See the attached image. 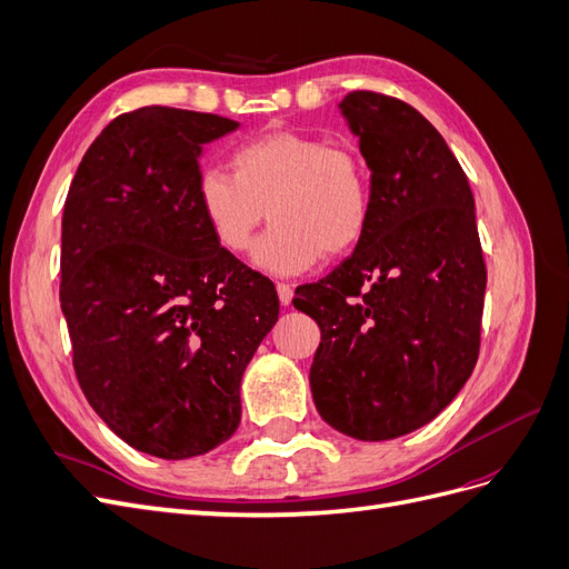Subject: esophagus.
<instances>
[{"label": "esophagus", "mask_w": 569, "mask_h": 569, "mask_svg": "<svg viewBox=\"0 0 569 569\" xmlns=\"http://www.w3.org/2000/svg\"><path fill=\"white\" fill-rule=\"evenodd\" d=\"M278 297H280V303H282V306H289L291 299H295V289H291V284L278 282Z\"/></svg>", "instance_id": "34e87169"}]
</instances>
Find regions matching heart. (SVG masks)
<instances>
[{"label": "heart", "instance_id": "heart-1", "mask_svg": "<svg viewBox=\"0 0 569 569\" xmlns=\"http://www.w3.org/2000/svg\"><path fill=\"white\" fill-rule=\"evenodd\" d=\"M197 203L216 244L232 256L253 247L270 216L272 230L258 242L253 263L291 278L311 270L322 253L343 256L360 244L372 216V184L353 147L282 130L239 147L232 176L201 170Z\"/></svg>", "mask_w": 569, "mask_h": 569}]
</instances>
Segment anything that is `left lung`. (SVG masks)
<instances>
[{"instance_id": "8db88e82", "label": "left lung", "mask_w": 569, "mask_h": 569, "mask_svg": "<svg viewBox=\"0 0 569 569\" xmlns=\"http://www.w3.org/2000/svg\"><path fill=\"white\" fill-rule=\"evenodd\" d=\"M339 111L370 168V226L295 306L322 335L311 366L320 418L387 441L432 422L468 382L487 268L472 189L437 128L377 92H351Z\"/></svg>"}]
</instances>
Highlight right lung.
<instances>
[{"instance_id": "right-lung-1", "label": "right lung", "mask_w": 569, "mask_h": 569, "mask_svg": "<svg viewBox=\"0 0 569 569\" xmlns=\"http://www.w3.org/2000/svg\"><path fill=\"white\" fill-rule=\"evenodd\" d=\"M237 120L118 116L84 153L61 220V311L84 399L132 449L184 460L228 441L239 385L278 322L272 282L222 251L197 203L203 144Z\"/></svg>"}]
</instances>
